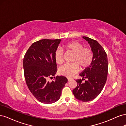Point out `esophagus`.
<instances>
[{"mask_svg":"<svg viewBox=\"0 0 126 126\" xmlns=\"http://www.w3.org/2000/svg\"><path fill=\"white\" fill-rule=\"evenodd\" d=\"M67 79H68V81H70V80H71L72 79V78H70V77L68 78Z\"/></svg>","mask_w":126,"mask_h":126,"instance_id":"obj_1","label":"esophagus"}]
</instances>
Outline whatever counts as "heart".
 I'll return each instance as SVG.
<instances>
[{"mask_svg": "<svg viewBox=\"0 0 126 126\" xmlns=\"http://www.w3.org/2000/svg\"><path fill=\"white\" fill-rule=\"evenodd\" d=\"M67 50L73 52L72 62L61 67L59 72L61 75L67 77H71L77 73L79 67L83 70L89 67L94 59V54L90 48H85L83 45L77 41H72L64 45ZM63 51L60 48L56 49L55 52V59L57 64H61L63 62Z\"/></svg>", "mask_w": 126, "mask_h": 126, "instance_id": "heart-1", "label": "heart"}]
</instances>
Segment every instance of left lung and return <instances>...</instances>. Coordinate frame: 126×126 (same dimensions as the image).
Instances as JSON below:
<instances>
[{"instance_id": "8db88e82", "label": "left lung", "mask_w": 126, "mask_h": 126, "mask_svg": "<svg viewBox=\"0 0 126 126\" xmlns=\"http://www.w3.org/2000/svg\"><path fill=\"white\" fill-rule=\"evenodd\" d=\"M82 38L90 44L94 59L91 65L79 74L82 79L76 80L77 85L72 93L78 100L87 102L96 98L104 88L107 78L108 63L106 52L97 41L85 36ZM83 80L85 81L82 82Z\"/></svg>"}]
</instances>
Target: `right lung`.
Wrapping results in <instances>:
<instances>
[{
  "mask_svg": "<svg viewBox=\"0 0 126 126\" xmlns=\"http://www.w3.org/2000/svg\"><path fill=\"white\" fill-rule=\"evenodd\" d=\"M61 39H44L33 43L26 52L23 60L26 84L37 99L52 104L59 99L68 81L65 76L55 77L57 70L55 52ZM54 77L49 82L47 79Z\"/></svg>",
  "mask_w": 126,
  "mask_h": 126,
  "instance_id": "right-lung-1",
  "label": "right lung"
}]
</instances>
